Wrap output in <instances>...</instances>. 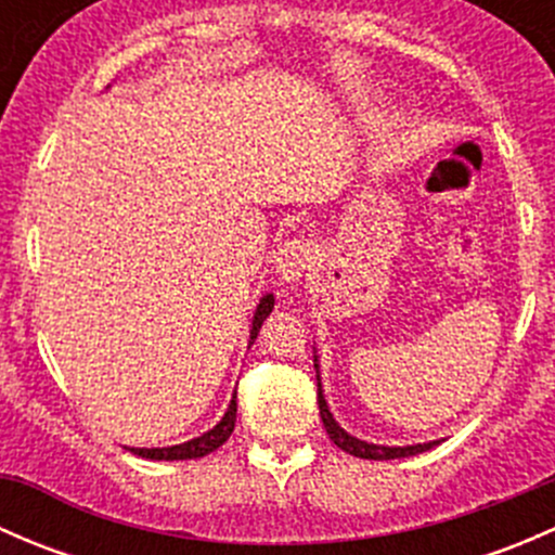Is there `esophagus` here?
Returning <instances> with one entry per match:
<instances>
[{"label":"esophagus","instance_id":"obj_1","mask_svg":"<svg viewBox=\"0 0 555 555\" xmlns=\"http://www.w3.org/2000/svg\"><path fill=\"white\" fill-rule=\"evenodd\" d=\"M317 262V251L306 238H293V242H284L276 251V273L284 282L295 284L311 271V266Z\"/></svg>","mask_w":555,"mask_h":555}]
</instances>
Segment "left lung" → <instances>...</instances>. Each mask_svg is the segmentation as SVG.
I'll return each mask as SVG.
<instances>
[{
  "label": "left lung",
  "instance_id": "1",
  "mask_svg": "<svg viewBox=\"0 0 555 555\" xmlns=\"http://www.w3.org/2000/svg\"><path fill=\"white\" fill-rule=\"evenodd\" d=\"M317 397H319V416H322V424L324 429H327L330 440H333L335 446H338L340 451L351 453V456H360V459H373V462H384V459H402V456H416V453L433 449V446L438 443H418V446H405V449H389V446H373V443H365V440H357L351 438L349 433H344V429L335 424L333 413L327 411V402H324V395H322V384H319V376H317Z\"/></svg>",
  "mask_w": 555,
  "mask_h": 555
}]
</instances>
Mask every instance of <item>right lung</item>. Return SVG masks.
I'll return each mask as SVG.
<instances>
[{"label": "right lung", "mask_w": 555, "mask_h": 555, "mask_svg": "<svg viewBox=\"0 0 555 555\" xmlns=\"http://www.w3.org/2000/svg\"><path fill=\"white\" fill-rule=\"evenodd\" d=\"M271 311H273V295H266V298L260 300V306H257L255 319H251V340L257 338V333H260V324L266 322V317ZM233 427H236V397H233L231 405H228V413L222 416V422L217 424L215 429H209V433L201 435V438L188 440V443L171 446V449H131V451L137 453V456L164 459V462H173V459H198V456H206V453L220 449V446L231 438Z\"/></svg>", "instance_id": "add662e5"}]
</instances>
